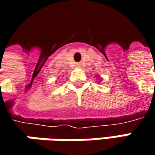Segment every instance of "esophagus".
Returning <instances> with one entry per match:
<instances>
[{"instance_id": "34e87169", "label": "esophagus", "mask_w": 155, "mask_h": 155, "mask_svg": "<svg viewBox=\"0 0 155 155\" xmlns=\"http://www.w3.org/2000/svg\"><path fill=\"white\" fill-rule=\"evenodd\" d=\"M81 66V64L80 63H77V64H76V67H78V68H80Z\"/></svg>"}]
</instances>
